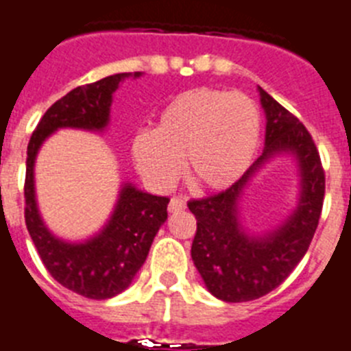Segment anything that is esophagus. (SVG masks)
I'll use <instances>...</instances> for the list:
<instances>
[{
  "mask_svg": "<svg viewBox=\"0 0 351 351\" xmlns=\"http://www.w3.org/2000/svg\"><path fill=\"white\" fill-rule=\"evenodd\" d=\"M185 201L180 199V197H171V201H169V205H167V210L171 213L175 212H182V210H185Z\"/></svg>",
  "mask_w": 351,
  "mask_h": 351,
  "instance_id": "esophagus-1",
  "label": "esophagus"
}]
</instances>
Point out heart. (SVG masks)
Wrapping results in <instances>:
<instances>
[{
    "mask_svg": "<svg viewBox=\"0 0 351 351\" xmlns=\"http://www.w3.org/2000/svg\"><path fill=\"white\" fill-rule=\"evenodd\" d=\"M261 117L254 100L219 88H194L158 112L154 130L132 139V158L143 176L167 189L185 176L196 189L222 191L237 184L260 148Z\"/></svg>",
    "mask_w": 351,
    "mask_h": 351,
    "instance_id": "b5f03b06",
    "label": "heart"
}]
</instances>
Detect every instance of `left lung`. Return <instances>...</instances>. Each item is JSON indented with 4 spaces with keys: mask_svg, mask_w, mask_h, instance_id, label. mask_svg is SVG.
Listing matches in <instances>:
<instances>
[{
    "mask_svg": "<svg viewBox=\"0 0 351 351\" xmlns=\"http://www.w3.org/2000/svg\"><path fill=\"white\" fill-rule=\"evenodd\" d=\"M267 118L263 154L230 189L189 201L197 230L191 256L206 289L224 302H249L270 293L300 263L318 228L325 173L311 134L281 104L258 86ZM279 154L298 164V206L281 225L263 234L243 226L239 201L252 176Z\"/></svg>",
    "mask_w": 351,
    "mask_h": 351,
    "instance_id": "1",
    "label": "left lung"
}]
</instances>
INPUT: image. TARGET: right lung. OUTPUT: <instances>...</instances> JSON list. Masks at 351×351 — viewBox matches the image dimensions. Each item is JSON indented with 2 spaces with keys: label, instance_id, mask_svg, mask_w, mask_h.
<instances>
[{
  "label": "right lung",
  "instance_id": "add662e5",
  "mask_svg": "<svg viewBox=\"0 0 351 351\" xmlns=\"http://www.w3.org/2000/svg\"><path fill=\"white\" fill-rule=\"evenodd\" d=\"M143 72H123L97 83L77 86L54 102L36 125L26 158V226L49 274L66 289L93 300H106L129 288L146 261L155 234L167 219L164 196L145 193L130 182L118 191L117 205L95 234L84 240H63L49 230L36 203L35 162L45 139L60 129L104 132L111 118L114 91L125 79Z\"/></svg>",
  "mask_w": 351,
  "mask_h": 351
}]
</instances>
